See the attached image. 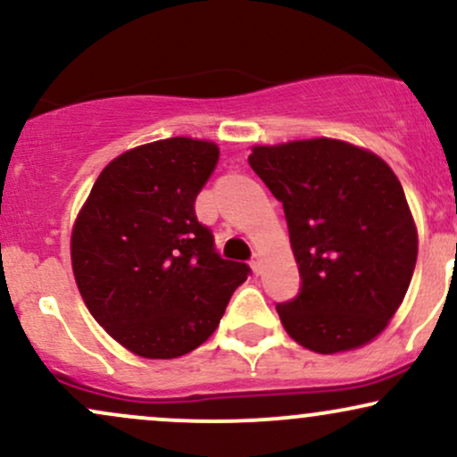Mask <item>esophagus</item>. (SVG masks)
<instances>
[{
  "mask_svg": "<svg viewBox=\"0 0 457 457\" xmlns=\"http://www.w3.org/2000/svg\"><path fill=\"white\" fill-rule=\"evenodd\" d=\"M251 270L255 272V275H260L262 272V255L255 253L253 258H251Z\"/></svg>",
  "mask_w": 457,
  "mask_h": 457,
  "instance_id": "obj_1",
  "label": "esophagus"
}]
</instances>
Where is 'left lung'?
Instances as JSON below:
<instances>
[{
  "label": "left lung",
  "instance_id": "left-lung-1",
  "mask_svg": "<svg viewBox=\"0 0 457 457\" xmlns=\"http://www.w3.org/2000/svg\"><path fill=\"white\" fill-rule=\"evenodd\" d=\"M249 165L283 204L301 295L283 328L318 354L374 342L400 309L419 236L403 188L374 152L342 139L253 145Z\"/></svg>",
  "mask_w": 457,
  "mask_h": 457
}]
</instances>
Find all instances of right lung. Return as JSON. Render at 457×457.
<instances>
[{"label":"right lung","mask_w":457,"mask_h":457,"mask_svg":"<svg viewBox=\"0 0 457 457\" xmlns=\"http://www.w3.org/2000/svg\"><path fill=\"white\" fill-rule=\"evenodd\" d=\"M219 161L208 139L122 152L94 182L71 234L83 303L129 353L176 359L217 330L249 266L223 260L195 197Z\"/></svg>","instance_id":"obj_1"}]
</instances>
